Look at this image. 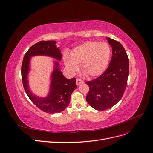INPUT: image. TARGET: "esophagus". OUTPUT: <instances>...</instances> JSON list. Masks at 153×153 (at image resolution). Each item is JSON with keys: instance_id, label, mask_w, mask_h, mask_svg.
Instances as JSON below:
<instances>
[{"instance_id": "esophagus-1", "label": "esophagus", "mask_w": 153, "mask_h": 153, "mask_svg": "<svg viewBox=\"0 0 153 153\" xmlns=\"http://www.w3.org/2000/svg\"><path fill=\"white\" fill-rule=\"evenodd\" d=\"M82 83H84V81L82 80L81 79H80V78H77L76 80V85H80V84H82Z\"/></svg>"}]
</instances>
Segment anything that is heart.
<instances>
[{"label":"heart","mask_w":153,"mask_h":153,"mask_svg":"<svg viewBox=\"0 0 153 153\" xmlns=\"http://www.w3.org/2000/svg\"><path fill=\"white\" fill-rule=\"evenodd\" d=\"M111 57V48L105 42L87 41L75 48L71 57L64 55L65 66L71 73H75L82 64V69L87 75H101L107 67Z\"/></svg>","instance_id":"b5f03b06"}]
</instances>
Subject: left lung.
Returning a JSON list of instances; mask_svg holds the SVG:
<instances>
[{"mask_svg": "<svg viewBox=\"0 0 153 153\" xmlns=\"http://www.w3.org/2000/svg\"><path fill=\"white\" fill-rule=\"evenodd\" d=\"M112 47V57L106 71L85 84L89 91L86 96L87 103L97 110L112 107L121 99L127 85L129 76V59L123 45L119 41L107 38Z\"/></svg>", "mask_w": 153, "mask_h": 153, "instance_id": "left-lung-1", "label": "left lung"}]
</instances>
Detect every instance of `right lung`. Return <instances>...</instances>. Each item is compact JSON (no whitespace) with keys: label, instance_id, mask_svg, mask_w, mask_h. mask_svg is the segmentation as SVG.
Wrapping results in <instances>:
<instances>
[{"label":"right lung","instance_id":"add662e5","mask_svg":"<svg viewBox=\"0 0 153 153\" xmlns=\"http://www.w3.org/2000/svg\"><path fill=\"white\" fill-rule=\"evenodd\" d=\"M55 41H41L30 47L25 54L22 65V79L27 95L37 107L48 114L59 113L65 110L70 101L71 95L76 89V78L68 80L58 69V63L52 74L50 94L47 98H40L32 94L28 89L27 75L29 71L30 57L44 55L56 58L61 61V53L55 45Z\"/></svg>","mask_w":153,"mask_h":153}]
</instances>
